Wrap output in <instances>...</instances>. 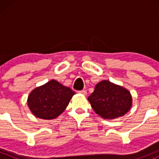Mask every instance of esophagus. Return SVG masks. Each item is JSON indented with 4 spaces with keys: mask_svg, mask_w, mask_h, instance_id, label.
Segmentation results:
<instances>
[{
    "mask_svg": "<svg viewBox=\"0 0 159 159\" xmlns=\"http://www.w3.org/2000/svg\"><path fill=\"white\" fill-rule=\"evenodd\" d=\"M78 93H79V94H83V95H86V94H87V91H86L85 90H81V91H78Z\"/></svg>",
    "mask_w": 159,
    "mask_h": 159,
    "instance_id": "34e87169",
    "label": "esophagus"
}]
</instances>
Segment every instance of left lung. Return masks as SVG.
<instances>
[{
    "label": "left lung",
    "instance_id": "1",
    "mask_svg": "<svg viewBox=\"0 0 159 159\" xmlns=\"http://www.w3.org/2000/svg\"><path fill=\"white\" fill-rule=\"evenodd\" d=\"M88 100L94 111L105 119L123 116L132 105V98L127 89L106 80L96 84Z\"/></svg>",
    "mask_w": 159,
    "mask_h": 159
}]
</instances>
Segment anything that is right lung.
I'll list each match as a JSON object with an SVG mask.
<instances>
[{"label": "right lung", "instance_id": "obj_1", "mask_svg": "<svg viewBox=\"0 0 159 159\" xmlns=\"http://www.w3.org/2000/svg\"><path fill=\"white\" fill-rule=\"evenodd\" d=\"M75 94L55 80L36 88L30 93L28 105L34 116L42 119H54L65 111Z\"/></svg>", "mask_w": 159, "mask_h": 159}]
</instances>
